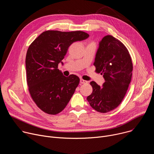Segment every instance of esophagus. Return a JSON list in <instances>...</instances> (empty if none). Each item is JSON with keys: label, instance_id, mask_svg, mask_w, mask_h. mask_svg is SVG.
Here are the masks:
<instances>
[{"label": "esophagus", "instance_id": "esophagus-1", "mask_svg": "<svg viewBox=\"0 0 154 154\" xmlns=\"http://www.w3.org/2000/svg\"><path fill=\"white\" fill-rule=\"evenodd\" d=\"M80 82L82 84H86V83H88V82H87L86 80H83V79H80Z\"/></svg>", "mask_w": 154, "mask_h": 154}]
</instances>
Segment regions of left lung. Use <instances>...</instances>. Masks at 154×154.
<instances>
[{
    "mask_svg": "<svg viewBox=\"0 0 154 154\" xmlns=\"http://www.w3.org/2000/svg\"><path fill=\"white\" fill-rule=\"evenodd\" d=\"M94 65L105 82L102 86L91 82L93 93L87 100L97 112L108 113L117 108L126 94L132 76V61L124 44L106 35L99 42Z\"/></svg>",
    "mask_w": 154,
    "mask_h": 154,
    "instance_id": "1",
    "label": "left lung"
}]
</instances>
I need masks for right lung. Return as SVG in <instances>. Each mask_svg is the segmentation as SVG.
Instances as JSON below:
<instances>
[{
    "label": "right lung",
    "mask_w": 154,
    "mask_h": 154,
    "mask_svg": "<svg viewBox=\"0 0 154 154\" xmlns=\"http://www.w3.org/2000/svg\"><path fill=\"white\" fill-rule=\"evenodd\" d=\"M89 35L82 31L47 30L29 46L26 58L27 82L30 96L37 106L49 115L63 110L71 99L80 79L71 74L65 77L58 64L75 41Z\"/></svg>",
    "instance_id": "add662e5"
}]
</instances>
